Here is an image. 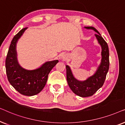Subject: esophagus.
<instances>
[{
	"label": "esophagus",
	"mask_w": 125,
	"mask_h": 125,
	"mask_svg": "<svg viewBox=\"0 0 125 125\" xmlns=\"http://www.w3.org/2000/svg\"><path fill=\"white\" fill-rule=\"evenodd\" d=\"M60 59L61 60H65L66 59V57L64 55H61L60 56Z\"/></svg>",
	"instance_id": "1"
}]
</instances>
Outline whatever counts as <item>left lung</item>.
Wrapping results in <instances>:
<instances>
[{
	"mask_svg": "<svg viewBox=\"0 0 125 125\" xmlns=\"http://www.w3.org/2000/svg\"><path fill=\"white\" fill-rule=\"evenodd\" d=\"M84 28L92 30L97 33L95 34V36L101 47L102 59L101 62L94 74L83 81L76 79L71 68L68 65H66V79L68 85L73 93L81 97L92 96L101 88L109 68V52L107 42L95 28L93 27H84Z\"/></svg>",
	"mask_w": 125,
	"mask_h": 125,
	"instance_id": "8db88e82",
	"label": "left lung"
}]
</instances>
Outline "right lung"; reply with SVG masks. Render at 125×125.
I'll return each instance as SVG.
<instances>
[{
    "label": "right lung",
    "mask_w": 125,
    "mask_h": 125,
    "mask_svg": "<svg viewBox=\"0 0 125 125\" xmlns=\"http://www.w3.org/2000/svg\"><path fill=\"white\" fill-rule=\"evenodd\" d=\"M27 28L22 29L13 37L7 55L6 69L8 80L12 86L21 94L32 96L44 88L49 72L59 60L47 61L34 70H27L20 65L17 59L16 44Z\"/></svg>",
    "instance_id": "obj_1"
}]
</instances>
